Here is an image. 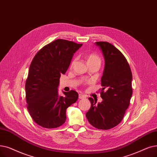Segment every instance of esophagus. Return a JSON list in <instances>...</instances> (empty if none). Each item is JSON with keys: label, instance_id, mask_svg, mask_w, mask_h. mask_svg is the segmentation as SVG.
Returning <instances> with one entry per match:
<instances>
[{"label": "esophagus", "instance_id": "1", "mask_svg": "<svg viewBox=\"0 0 157 157\" xmlns=\"http://www.w3.org/2000/svg\"><path fill=\"white\" fill-rule=\"evenodd\" d=\"M86 97L83 94H79V99H85Z\"/></svg>", "mask_w": 157, "mask_h": 157}]
</instances>
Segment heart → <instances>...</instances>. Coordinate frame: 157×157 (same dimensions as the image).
I'll return each mask as SVG.
<instances>
[{"label":"heart","instance_id":"heart-1","mask_svg":"<svg viewBox=\"0 0 157 157\" xmlns=\"http://www.w3.org/2000/svg\"><path fill=\"white\" fill-rule=\"evenodd\" d=\"M75 62H76V59H74V60L72 61V62L71 63V67H73ZM87 62H88V64L95 63L100 64L101 63V58H99V56L97 55V54H90L87 57Z\"/></svg>","mask_w":157,"mask_h":157}]
</instances>
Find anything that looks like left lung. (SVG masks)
<instances>
[{"mask_svg":"<svg viewBox=\"0 0 157 157\" xmlns=\"http://www.w3.org/2000/svg\"><path fill=\"white\" fill-rule=\"evenodd\" d=\"M102 51L105 68L101 77V97L96 103L89 98L91 103L86 117L94 127L109 129L118 125L124 117L132 96V74L126 59L115 46L106 42L95 43ZM106 90V92L104 90Z\"/></svg>","mask_w":157,"mask_h":157,"instance_id":"8db88e82","label":"left lung"}]
</instances>
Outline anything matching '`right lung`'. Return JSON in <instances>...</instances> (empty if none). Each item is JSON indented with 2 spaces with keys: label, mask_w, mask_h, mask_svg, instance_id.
I'll return each mask as SVG.
<instances>
[{
  "label": "right lung",
  "mask_w": 157,
  "mask_h": 157,
  "mask_svg": "<svg viewBox=\"0 0 157 157\" xmlns=\"http://www.w3.org/2000/svg\"><path fill=\"white\" fill-rule=\"evenodd\" d=\"M82 44L58 39L45 45L34 57L25 82L27 108L32 119L40 126L55 128L66 121L68 107L76 103L74 90L58 94L61 74H65L74 54Z\"/></svg>",
  "instance_id": "right-lung-1"
}]
</instances>
